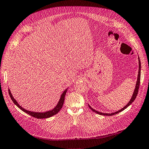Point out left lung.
Here are the masks:
<instances>
[{
  "label": "left lung",
  "instance_id": "8db88e82",
  "mask_svg": "<svg viewBox=\"0 0 149 149\" xmlns=\"http://www.w3.org/2000/svg\"><path fill=\"white\" fill-rule=\"evenodd\" d=\"M139 59V73H138V80H137V82H136V88L134 89V93L133 94V96L132 97V98H131L130 101L129 102V103L124 107L123 108H122V109H120V111H118L114 113H111V114H106V113H102V112H98L97 111H95V109H93V108H92L91 107L88 105L89 108H90L93 112H96L97 114H98L100 115H103V116H113L114 114H118V112H120L122 111H123L125 109H126L128 106H129L131 104H132L134 100L136 99V97H137V95H138V91H139V85H140V80H141V62H140V60H139V58H138Z\"/></svg>",
  "mask_w": 149,
  "mask_h": 149
}]
</instances>
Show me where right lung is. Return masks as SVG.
Masks as SVG:
<instances>
[{"instance_id": "add662e5", "label": "right lung", "mask_w": 149, "mask_h": 149, "mask_svg": "<svg viewBox=\"0 0 149 149\" xmlns=\"http://www.w3.org/2000/svg\"><path fill=\"white\" fill-rule=\"evenodd\" d=\"M67 91V89H66V90H65L63 92V93L61 95V97L60 98V100H59L58 104H57V106L52 110L47 111V112H31V111H27V110L24 109V108H22V107L21 106H19V104L17 103V102L15 100V98L13 97V95H12V94H11V93L10 92V89H8V93H9V95H10V97L11 100L13 101V102L17 107H18L19 109H21L22 111L27 113V114H29L30 116H32V117H33L35 118H49V117H51L53 116L54 115L57 114V113L59 111H60V110L62 108L63 103H64L65 96V94H66Z\"/></svg>"}]
</instances>
